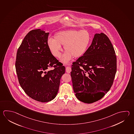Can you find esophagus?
I'll list each match as a JSON object with an SVG mask.
<instances>
[{"mask_svg":"<svg viewBox=\"0 0 134 134\" xmlns=\"http://www.w3.org/2000/svg\"><path fill=\"white\" fill-rule=\"evenodd\" d=\"M71 67H69V66L66 67V71L67 73H70L71 72Z\"/></svg>","mask_w":134,"mask_h":134,"instance_id":"esophagus-1","label":"esophagus"}]
</instances>
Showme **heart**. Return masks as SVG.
Returning <instances> with one entry per match:
<instances>
[{
	"mask_svg": "<svg viewBox=\"0 0 134 134\" xmlns=\"http://www.w3.org/2000/svg\"><path fill=\"white\" fill-rule=\"evenodd\" d=\"M91 36L86 30L70 29L59 31L54 35V39L47 40V46L51 53L56 58H60L64 46L66 52L63 54L62 61L67 63L71 59L77 58L86 53L91 44Z\"/></svg>",
	"mask_w": 134,
	"mask_h": 134,
	"instance_id": "heart-1",
	"label": "heart"
}]
</instances>
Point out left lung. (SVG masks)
<instances>
[{
    "label": "left lung",
    "mask_w": 134,
    "mask_h": 134,
    "mask_svg": "<svg viewBox=\"0 0 134 134\" xmlns=\"http://www.w3.org/2000/svg\"><path fill=\"white\" fill-rule=\"evenodd\" d=\"M71 67L77 98L88 104L102 99L111 88L116 71V55L108 37L103 33L96 34L86 53Z\"/></svg>",
    "instance_id": "1"
}]
</instances>
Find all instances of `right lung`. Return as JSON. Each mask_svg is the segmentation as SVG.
I'll list each match as a JSON object with an SVG mask.
<instances>
[{
  "mask_svg": "<svg viewBox=\"0 0 134 134\" xmlns=\"http://www.w3.org/2000/svg\"><path fill=\"white\" fill-rule=\"evenodd\" d=\"M49 33L40 29L25 35L16 53L15 66L19 83L29 97L46 102L55 98L65 67L54 57L47 46ZM53 66L54 69H48Z\"/></svg>",
  "mask_w": 134,
  "mask_h": 134,
  "instance_id": "obj_1",
  "label": "right lung"
}]
</instances>
